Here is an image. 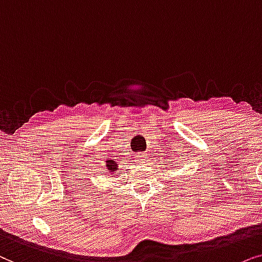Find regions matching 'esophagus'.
I'll use <instances>...</instances> for the list:
<instances>
[{
	"label": "esophagus",
	"instance_id": "34e87169",
	"mask_svg": "<svg viewBox=\"0 0 262 262\" xmlns=\"http://www.w3.org/2000/svg\"><path fill=\"white\" fill-rule=\"evenodd\" d=\"M146 157L145 155H142V153H138L137 156H135V162H137L139 165H144V164L146 163Z\"/></svg>",
	"mask_w": 262,
	"mask_h": 262
}]
</instances>
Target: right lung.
<instances>
[{
	"label": "right lung",
	"mask_w": 262,
	"mask_h": 262,
	"mask_svg": "<svg viewBox=\"0 0 262 262\" xmlns=\"http://www.w3.org/2000/svg\"><path fill=\"white\" fill-rule=\"evenodd\" d=\"M105 166H106L107 172H109V175H111V173H115L118 170V165L116 164V162H115V160H113V159L106 160Z\"/></svg>",
	"instance_id": "add662e5"
}]
</instances>
